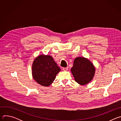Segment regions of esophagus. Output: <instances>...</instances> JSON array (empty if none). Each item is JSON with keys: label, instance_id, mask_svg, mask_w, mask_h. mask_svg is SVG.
<instances>
[{"label": "esophagus", "instance_id": "esophagus-1", "mask_svg": "<svg viewBox=\"0 0 121 121\" xmlns=\"http://www.w3.org/2000/svg\"><path fill=\"white\" fill-rule=\"evenodd\" d=\"M68 67H63V70L64 71H67V70H68Z\"/></svg>", "mask_w": 121, "mask_h": 121}]
</instances>
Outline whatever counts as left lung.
<instances>
[{
	"label": "left lung",
	"instance_id": "8db88e82",
	"mask_svg": "<svg viewBox=\"0 0 121 121\" xmlns=\"http://www.w3.org/2000/svg\"><path fill=\"white\" fill-rule=\"evenodd\" d=\"M71 71L75 81L81 85H84L89 83L93 79L95 68L87 58L78 57L74 61Z\"/></svg>",
	"mask_w": 121,
	"mask_h": 121
}]
</instances>
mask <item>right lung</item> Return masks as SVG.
Returning a JSON list of instances; mask_svg holds the SVG:
<instances>
[{"instance_id":"obj_1","label":"right lung","mask_w":121,"mask_h":121,"mask_svg":"<svg viewBox=\"0 0 121 121\" xmlns=\"http://www.w3.org/2000/svg\"><path fill=\"white\" fill-rule=\"evenodd\" d=\"M61 70L53 57L48 55H40L33 61L32 74L33 79L42 86L48 87L55 79Z\"/></svg>"}]
</instances>
